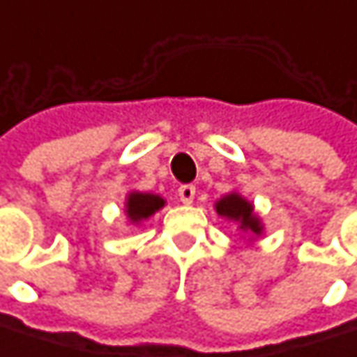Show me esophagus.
Wrapping results in <instances>:
<instances>
[{
	"label": "esophagus",
	"mask_w": 357,
	"mask_h": 357,
	"mask_svg": "<svg viewBox=\"0 0 357 357\" xmlns=\"http://www.w3.org/2000/svg\"><path fill=\"white\" fill-rule=\"evenodd\" d=\"M178 197L183 203H193L195 199V187L193 185H181L178 187Z\"/></svg>",
	"instance_id": "1"
}]
</instances>
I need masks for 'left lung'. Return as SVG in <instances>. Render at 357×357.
Segmentation results:
<instances>
[{
  "mask_svg": "<svg viewBox=\"0 0 357 357\" xmlns=\"http://www.w3.org/2000/svg\"><path fill=\"white\" fill-rule=\"evenodd\" d=\"M218 213L220 215H226L228 220H234L241 224V230L245 232H255L259 234L261 232V226H259V220L252 215V205L245 201L241 195H226L224 199L218 201Z\"/></svg>",
  "mask_w": 357,
  "mask_h": 357,
  "instance_id": "8db88e82",
  "label": "left lung"
}]
</instances>
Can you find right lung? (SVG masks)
Masks as SVG:
<instances>
[{"label": "right lung", "instance_id": "add662e5", "mask_svg": "<svg viewBox=\"0 0 357 357\" xmlns=\"http://www.w3.org/2000/svg\"><path fill=\"white\" fill-rule=\"evenodd\" d=\"M164 205V201L158 195H148V193H131L127 199V213L133 222L150 218L156 209Z\"/></svg>", "mask_w": 357, "mask_h": 357}]
</instances>
